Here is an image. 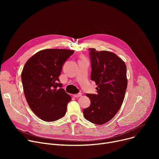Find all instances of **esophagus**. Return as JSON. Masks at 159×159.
<instances>
[{"mask_svg": "<svg viewBox=\"0 0 159 159\" xmlns=\"http://www.w3.org/2000/svg\"><path fill=\"white\" fill-rule=\"evenodd\" d=\"M81 95H82V93H77V94L73 95V97H75V98H78V97H81Z\"/></svg>", "mask_w": 159, "mask_h": 159, "instance_id": "1", "label": "esophagus"}]
</instances>
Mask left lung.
<instances>
[{
  "instance_id": "1",
  "label": "left lung",
  "mask_w": 159,
  "mask_h": 159,
  "mask_svg": "<svg viewBox=\"0 0 159 159\" xmlns=\"http://www.w3.org/2000/svg\"><path fill=\"white\" fill-rule=\"evenodd\" d=\"M91 80L97 85V94L87 93L90 106L83 110L84 118L96 124L110 120L120 108L128 80L126 66L117 55L107 51L89 48Z\"/></svg>"
}]
</instances>
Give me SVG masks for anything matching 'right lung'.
<instances>
[{
    "mask_svg": "<svg viewBox=\"0 0 159 159\" xmlns=\"http://www.w3.org/2000/svg\"><path fill=\"white\" fill-rule=\"evenodd\" d=\"M73 50L47 49L39 52L25 64L21 74L27 102L37 116L46 122L65 115L71 97L62 88L58 77Z\"/></svg>",
    "mask_w": 159,
    "mask_h": 159,
    "instance_id": "right-lung-1",
    "label": "right lung"
}]
</instances>
